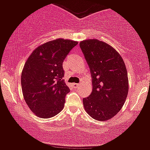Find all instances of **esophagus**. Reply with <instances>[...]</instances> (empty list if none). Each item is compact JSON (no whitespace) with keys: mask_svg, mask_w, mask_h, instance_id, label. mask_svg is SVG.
I'll list each match as a JSON object with an SVG mask.
<instances>
[{"mask_svg":"<svg viewBox=\"0 0 150 150\" xmlns=\"http://www.w3.org/2000/svg\"><path fill=\"white\" fill-rule=\"evenodd\" d=\"M72 86H73V87H74V88H78V86H79V83H74L73 84H72Z\"/></svg>","mask_w":150,"mask_h":150,"instance_id":"esophagus-1","label":"esophagus"}]
</instances>
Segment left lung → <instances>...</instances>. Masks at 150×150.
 Returning a JSON list of instances; mask_svg holds the SVG:
<instances>
[{
    "instance_id": "left-lung-1",
    "label": "left lung",
    "mask_w": 150,
    "mask_h": 150,
    "mask_svg": "<svg viewBox=\"0 0 150 150\" xmlns=\"http://www.w3.org/2000/svg\"><path fill=\"white\" fill-rule=\"evenodd\" d=\"M90 69L92 91L83 99L84 110L92 118L108 121L121 110L128 95L127 68L120 54L98 39L80 43Z\"/></svg>"
}]
</instances>
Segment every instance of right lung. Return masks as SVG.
<instances>
[{
	"label": "right lung",
	"instance_id": "1",
	"mask_svg": "<svg viewBox=\"0 0 150 150\" xmlns=\"http://www.w3.org/2000/svg\"><path fill=\"white\" fill-rule=\"evenodd\" d=\"M78 42L59 38L39 46L32 52L21 73L23 96L35 115L49 118L64 109L70 89L63 79V62Z\"/></svg>",
	"mask_w": 150,
	"mask_h": 150
}]
</instances>
